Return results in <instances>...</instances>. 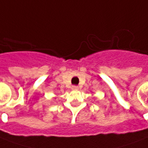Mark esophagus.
I'll use <instances>...</instances> for the list:
<instances>
[{
    "instance_id": "34e87169",
    "label": "esophagus",
    "mask_w": 148,
    "mask_h": 148,
    "mask_svg": "<svg viewBox=\"0 0 148 148\" xmlns=\"http://www.w3.org/2000/svg\"><path fill=\"white\" fill-rule=\"evenodd\" d=\"M71 89L74 90H78V86H72Z\"/></svg>"
}]
</instances>
